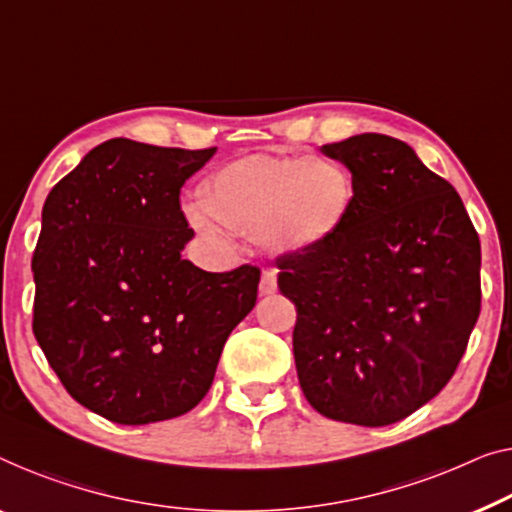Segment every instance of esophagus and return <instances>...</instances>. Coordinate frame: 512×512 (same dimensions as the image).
<instances>
[{
  "label": "esophagus",
  "mask_w": 512,
  "mask_h": 512,
  "mask_svg": "<svg viewBox=\"0 0 512 512\" xmlns=\"http://www.w3.org/2000/svg\"><path fill=\"white\" fill-rule=\"evenodd\" d=\"M278 289V271L276 269H264L262 271V280H259V292L264 296L276 294Z\"/></svg>",
  "instance_id": "esophagus-1"
}]
</instances>
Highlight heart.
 <instances>
[{"instance_id":"b5f03b06","label":"heart","mask_w":512,"mask_h":512,"mask_svg":"<svg viewBox=\"0 0 512 512\" xmlns=\"http://www.w3.org/2000/svg\"><path fill=\"white\" fill-rule=\"evenodd\" d=\"M356 200L352 172L326 156H246L204 181L202 204L186 216L197 232L225 239V228L259 236L273 253L322 248L347 225Z\"/></svg>"}]
</instances>
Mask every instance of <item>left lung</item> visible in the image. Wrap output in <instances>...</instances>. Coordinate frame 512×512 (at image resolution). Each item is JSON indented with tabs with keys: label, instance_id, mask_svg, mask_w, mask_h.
<instances>
[{
	"label": "left lung",
	"instance_id": "8db88e82",
	"mask_svg": "<svg viewBox=\"0 0 512 512\" xmlns=\"http://www.w3.org/2000/svg\"><path fill=\"white\" fill-rule=\"evenodd\" d=\"M322 154L352 172L356 200L333 241L276 262L296 305V372L322 416L391 425L430 402L467 349L480 241L457 190L407 142L363 133Z\"/></svg>",
	"mask_w": 512,
	"mask_h": 512
}]
</instances>
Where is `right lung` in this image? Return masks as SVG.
<instances>
[{"mask_svg": "<svg viewBox=\"0 0 512 512\" xmlns=\"http://www.w3.org/2000/svg\"><path fill=\"white\" fill-rule=\"evenodd\" d=\"M213 154L114 137L43 204L34 335L71 398L112 423L167 421L200 404L255 308L257 266L209 273L181 257L195 236L181 186Z\"/></svg>", "mask_w": 512, "mask_h": 512, "instance_id": "add662e5", "label": "right lung"}]
</instances>
